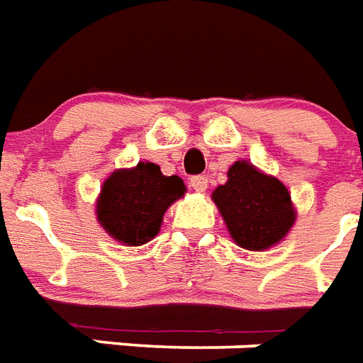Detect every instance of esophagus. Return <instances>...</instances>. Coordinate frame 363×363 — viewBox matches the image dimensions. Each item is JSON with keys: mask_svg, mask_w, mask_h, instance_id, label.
Returning <instances> with one entry per match:
<instances>
[{"mask_svg": "<svg viewBox=\"0 0 363 363\" xmlns=\"http://www.w3.org/2000/svg\"><path fill=\"white\" fill-rule=\"evenodd\" d=\"M190 186H192L196 192H206L207 186H209V182H207V177H203V175L192 177V179H190Z\"/></svg>", "mask_w": 363, "mask_h": 363, "instance_id": "1", "label": "esophagus"}]
</instances>
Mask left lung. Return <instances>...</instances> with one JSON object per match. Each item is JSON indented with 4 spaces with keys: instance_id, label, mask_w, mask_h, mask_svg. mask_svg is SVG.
I'll use <instances>...</instances> for the list:
<instances>
[{
    "instance_id": "left-lung-1",
    "label": "left lung",
    "mask_w": 363,
    "mask_h": 363,
    "mask_svg": "<svg viewBox=\"0 0 363 363\" xmlns=\"http://www.w3.org/2000/svg\"><path fill=\"white\" fill-rule=\"evenodd\" d=\"M226 177L228 181L213 190L211 200L234 243L247 251L278 245L297 220L286 184L247 160L232 163Z\"/></svg>"
}]
</instances>
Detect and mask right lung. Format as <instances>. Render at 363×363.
Segmentation results:
<instances>
[{"label": "right lung", "instance_id": "obj_1", "mask_svg": "<svg viewBox=\"0 0 363 363\" xmlns=\"http://www.w3.org/2000/svg\"><path fill=\"white\" fill-rule=\"evenodd\" d=\"M184 194L181 177H165L156 163L138 162L104 181L95 203L96 220L116 242L145 245L160 234L165 211Z\"/></svg>", "mask_w": 363, "mask_h": 363}]
</instances>
